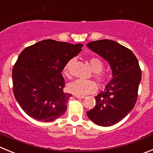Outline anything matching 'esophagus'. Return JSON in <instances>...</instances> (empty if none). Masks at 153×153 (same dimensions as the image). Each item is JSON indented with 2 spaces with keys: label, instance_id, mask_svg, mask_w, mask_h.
I'll return each instance as SVG.
<instances>
[{
  "label": "esophagus",
  "instance_id": "esophagus-1",
  "mask_svg": "<svg viewBox=\"0 0 153 153\" xmlns=\"http://www.w3.org/2000/svg\"><path fill=\"white\" fill-rule=\"evenodd\" d=\"M75 97L76 98H78V99H84V98H85V97L84 96H78V95H75Z\"/></svg>",
  "mask_w": 153,
  "mask_h": 153
}]
</instances>
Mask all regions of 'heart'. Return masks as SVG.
Returning a JSON list of instances; mask_svg holds the SVG:
<instances>
[{"instance_id":"heart-1","label":"heart","mask_w":153,"mask_h":153,"mask_svg":"<svg viewBox=\"0 0 153 153\" xmlns=\"http://www.w3.org/2000/svg\"><path fill=\"white\" fill-rule=\"evenodd\" d=\"M89 65L91 69L94 73V78L101 85H104L106 83L108 77L105 74L102 73V70L103 69V63L102 61L97 57H91L88 60ZM73 62V59L68 61L64 66L63 74L65 76H69L70 68ZM68 91L70 93L78 95V96H85L87 94H93L97 91V85L92 80H83L78 79L76 81L71 82L68 85Z\"/></svg>"}]
</instances>
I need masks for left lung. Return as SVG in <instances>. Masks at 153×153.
Wrapping results in <instances>:
<instances>
[{
	"instance_id": "obj_1",
	"label": "left lung",
	"mask_w": 153,
	"mask_h": 153,
	"mask_svg": "<svg viewBox=\"0 0 153 153\" xmlns=\"http://www.w3.org/2000/svg\"><path fill=\"white\" fill-rule=\"evenodd\" d=\"M87 47L109 62L112 71V79L95 97L96 105L87 115L100 126H112L126 117L136 103L141 81L139 62L131 50L112 40L91 41Z\"/></svg>"
}]
</instances>
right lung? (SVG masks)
Returning <instances> with one entry per match:
<instances>
[{
    "instance_id": "obj_1",
    "label": "right lung",
    "mask_w": 153,
    "mask_h": 153,
    "mask_svg": "<svg viewBox=\"0 0 153 153\" xmlns=\"http://www.w3.org/2000/svg\"><path fill=\"white\" fill-rule=\"evenodd\" d=\"M83 44L43 40L25 48L12 72L14 97L30 117L48 122L65 113L72 95L63 92L62 71Z\"/></svg>"
}]
</instances>
